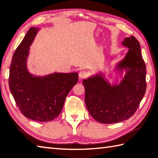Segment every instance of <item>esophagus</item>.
<instances>
[{"instance_id":"esophagus-1","label":"esophagus","mask_w":158,"mask_h":158,"mask_svg":"<svg viewBox=\"0 0 158 158\" xmlns=\"http://www.w3.org/2000/svg\"><path fill=\"white\" fill-rule=\"evenodd\" d=\"M88 76V73L85 72L84 70H81L79 73V77L80 79H85Z\"/></svg>"}]
</instances>
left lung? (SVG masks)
<instances>
[{
	"mask_svg": "<svg viewBox=\"0 0 158 158\" xmlns=\"http://www.w3.org/2000/svg\"><path fill=\"white\" fill-rule=\"evenodd\" d=\"M121 45L128 48L122 60L113 66L118 77L110 82L101 71L83 79L85 103L94 120L112 124L128 119L136 111L146 92V66L140 46L135 37L125 38Z\"/></svg>",
	"mask_w": 158,
	"mask_h": 158,
	"instance_id": "1",
	"label": "left lung"
}]
</instances>
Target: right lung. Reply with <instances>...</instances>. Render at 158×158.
Wrapping results in <instances>:
<instances>
[{"label":"right lung","instance_id":"right-lung-1","mask_svg":"<svg viewBox=\"0 0 158 158\" xmlns=\"http://www.w3.org/2000/svg\"><path fill=\"white\" fill-rule=\"evenodd\" d=\"M40 29L31 27L15 50L9 69V86L18 107L27 118L48 122L60 115L65 99L78 81L77 73L35 75L27 68L30 47Z\"/></svg>","mask_w":158,"mask_h":158}]
</instances>
